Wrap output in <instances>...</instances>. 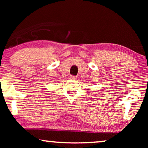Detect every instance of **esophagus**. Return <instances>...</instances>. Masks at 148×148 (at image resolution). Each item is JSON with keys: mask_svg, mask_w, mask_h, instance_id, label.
Listing matches in <instances>:
<instances>
[{"mask_svg": "<svg viewBox=\"0 0 148 148\" xmlns=\"http://www.w3.org/2000/svg\"><path fill=\"white\" fill-rule=\"evenodd\" d=\"M70 78L71 79H76L77 77L76 76H74V75H71L70 76Z\"/></svg>", "mask_w": 148, "mask_h": 148, "instance_id": "34e87169", "label": "esophagus"}]
</instances>
